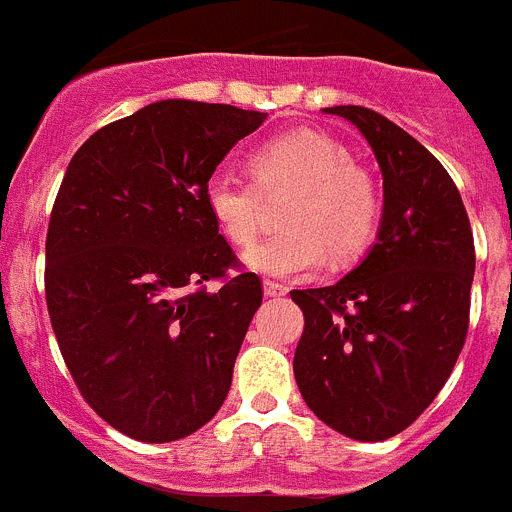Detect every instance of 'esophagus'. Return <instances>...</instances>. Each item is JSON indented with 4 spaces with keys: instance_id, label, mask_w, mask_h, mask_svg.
<instances>
[{
    "instance_id": "34e87169",
    "label": "esophagus",
    "mask_w": 512,
    "mask_h": 512,
    "mask_svg": "<svg viewBox=\"0 0 512 512\" xmlns=\"http://www.w3.org/2000/svg\"><path fill=\"white\" fill-rule=\"evenodd\" d=\"M289 289L284 287V284H277V282H264V295L266 297H284L287 295Z\"/></svg>"
}]
</instances>
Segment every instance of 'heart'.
Returning a JSON list of instances; mask_svg holds the SVG:
<instances>
[{
    "label": "heart",
    "mask_w": 512,
    "mask_h": 512,
    "mask_svg": "<svg viewBox=\"0 0 512 512\" xmlns=\"http://www.w3.org/2000/svg\"><path fill=\"white\" fill-rule=\"evenodd\" d=\"M256 184L215 174L205 202L217 228L235 246H248L264 223V194L295 189L282 212L287 230L243 253L248 269L292 279L320 269L328 253L336 261L354 259L372 241L379 197L372 179L328 135L300 130L269 140L251 156Z\"/></svg>",
    "instance_id": "heart-1"
}]
</instances>
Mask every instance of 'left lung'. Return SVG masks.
Returning a JSON list of instances; mask_svg holds the SVG:
<instances>
[{
	"mask_svg": "<svg viewBox=\"0 0 512 512\" xmlns=\"http://www.w3.org/2000/svg\"><path fill=\"white\" fill-rule=\"evenodd\" d=\"M356 125L382 171L377 243L330 287L292 289L305 330L295 379L307 408L354 441L405 431L449 379L469 328L474 238L449 171L379 112L325 107Z\"/></svg>",
	"mask_w": 512,
	"mask_h": 512,
	"instance_id": "obj_1",
	"label": "left lung"
}]
</instances>
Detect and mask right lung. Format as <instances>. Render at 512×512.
Returning <instances> with one entry per match:
<instances>
[{"instance_id": "obj_1", "label": "right lung", "mask_w": 512, "mask_h": 512, "mask_svg": "<svg viewBox=\"0 0 512 512\" xmlns=\"http://www.w3.org/2000/svg\"><path fill=\"white\" fill-rule=\"evenodd\" d=\"M266 120L233 104L161 99L74 153L45 241L53 333L84 400L143 443L200 431L225 402L256 274H235L205 187Z\"/></svg>"}]
</instances>
